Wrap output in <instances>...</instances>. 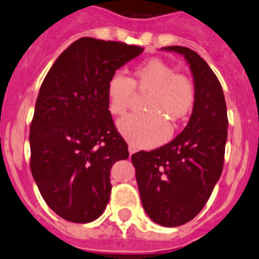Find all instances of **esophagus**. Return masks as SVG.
<instances>
[{
  "label": "esophagus",
  "mask_w": 259,
  "mask_h": 259,
  "mask_svg": "<svg viewBox=\"0 0 259 259\" xmlns=\"http://www.w3.org/2000/svg\"><path fill=\"white\" fill-rule=\"evenodd\" d=\"M135 152H137V148H135L134 146H132V144H130V146H129V153L133 154V153H135Z\"/></svg>",
  "instance_id": "esophagus-1"
}]
</instances>
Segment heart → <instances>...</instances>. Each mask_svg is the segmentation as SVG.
<instances>
[{"mask_svg": "<svg viewBox=\"0 0 259 259\" xmlns=\"http://www.w3.org/2000/svg\"><path fill=\"white\" fill-rule=\"evenodd\" d=\"M137 93H148L146 113H133L118 121V130L135 147H153L175 132L194 110L197 92L187 75L176 74L167 62L151 59L137 65L129 79L112 75L107 83L108 110L122 116L132 106Z\"/></svg>", "mask_w": 259, "mask_h": 259, "instance_id": "heart-1", "label": "heart"}]
</instances>
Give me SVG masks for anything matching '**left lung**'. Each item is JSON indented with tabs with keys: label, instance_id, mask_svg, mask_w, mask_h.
Listing matches in <instances>:
<instances>
[{
	"label": "left lung",
	"instance_id": "left-lung-1",
	"mask_svg": "<svg viewBox=\"0 0 259 259\" xmlns=\"http://www.w3.org/2000/svg\"><path fill=\"white\" fill-rule=\"evenodd\" d=\"M189 62L197 101L185 129L170 143L132 156L142 204L156 224L175 228L194 219L221 176L228 110L219 79L193 50L168 46Z\"/></svg>",
	"mask_w": 259,
	"mask_h": 259
}]
</instances>
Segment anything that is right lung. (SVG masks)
<instances>
[{"instance_id": "obj_1", "label": "right lung", "mask_w": 259, "mask_h": 259, "mask_svg": "<svg viewBox=\"0 0 259 259\" xmlns=\"http://www.w3.org/2000/svg\"><path fill=\"white\" fill-rule=\"evenodd\" d=\"M144 48L84 37L55 61L40 85L30 124V170L43 199L70 222L101 216L113 163L129 157L106 88L115 71Z\"/></svg>"}]
</instances>
